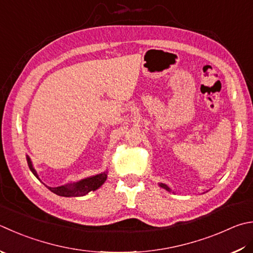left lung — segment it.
Returning a JSON list of instances; mask_svg holds the SVG:
<instances>
[{
  "label": "left lung",
  "mask_w": 253,
  "mask_h": 253,
  "mask_svg": "<svg viewBox=\"0 0 253 253\" xmlns=\"http://www.w3.org/2000/svg\"><path fill=\"white\" fill-rule=\"evenodd\" d=\"M161 186H162V187H164L165 189H168V190H169V188L168 187V186H166V185H163V184H161Z\"/></svg>",
  "instance_id": "obj_1"
}]
</instances>
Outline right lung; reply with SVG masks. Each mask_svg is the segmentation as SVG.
I'll return each mask as SVG.
<instances>
[{
	"instance_id": "1",
	"label": "right lung",
	"mask_w": 253,
	"mask_h": 253,
	"mask_svg": "<svg viewBox=\"0 0 253 253\" xmlns=\"http://www.w3.org/2000/svg\"><path fill=\"white\" fill-rule=\"evenodd\" d=\"M27 163H28V166H30V169L33 171V174H34L38 178L36 170L34 169V168H33L31 159L28 156H27ZM106 179H107V173H102V174H98L96 176H91V177L84 178L78 183L69 184L66 186H59V187H48V186H47V188L51 190L54 194L58 195V196L78 197V196H84V195H87L88 193L91 192V190L98 189L100 186L106 182Z\"/></svg>"
}]
</instances>
